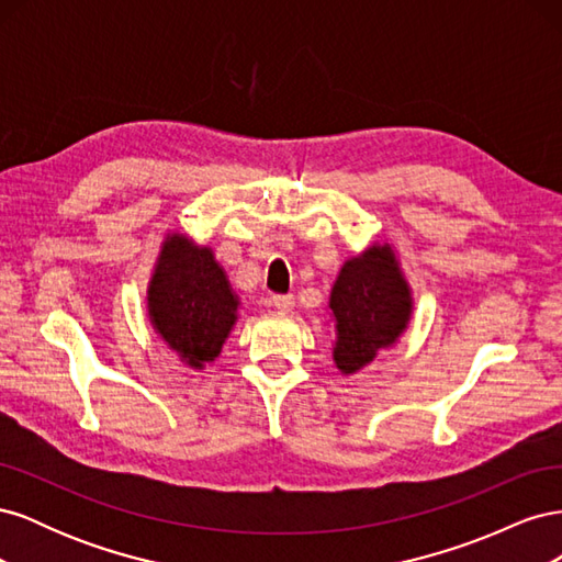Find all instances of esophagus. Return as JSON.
I'll return each mask as SVG.
<instances>
[{
  "instance_id": "obj_1",
  "label": "esophagus",
  "mask_w": 562,
  "mask_h": 562,
  "mask_svg": "<svg viewBox=\"0 0 562 562\" xmlns=\"http://www.w3.org/2000/svg\"><path fill=\"white\" fill-rule=\"evenodd\" d=\"M271 304H274V310H279V312H291L293 310V304H295V297L293 295H274L271 297Z\"/></svg>"
}]
</instances>
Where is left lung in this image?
Instances as JSON below:
<instances>
[{"instance_id":"1","label":"left lung","mask_w":562,"mask_h":562,"mask_svg":"<svg viewBox=\"0 0 562 562\" xmlns=\"http://www.w3.org/2000/svg\"><path fill=\"white\" fill-rule=\"evenodd\" d=\"M335 316V366L351 375L375 359L380 349L391 347L407 328L413 312L407 288L394 250L370 246L347 260L330 293Z\"/></svg>"}]
</instances>
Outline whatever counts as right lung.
<instances>
[{"label":"right lung","mask_w":562,"mask_h":562,"mask_svg":"<svg viewBox=\"0 0 562 562\" xmlns=\"http://www.w3.org/2000/svg\"><path fill=\"white\" fill-rule=\"evenodd\" d=\"M147 307L151 326L164 342L187 366L203 370L223 349L236 323L239 300L213 250L173 234L164 241L151 274Z\"/></svg>","instance_id":"obj_1"}]
</instances>
